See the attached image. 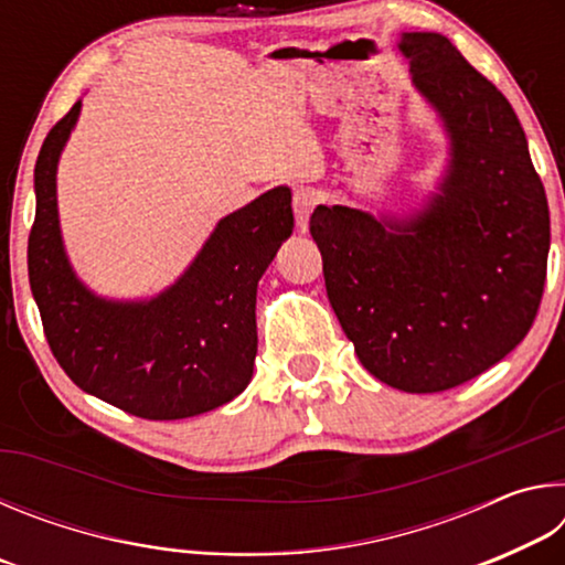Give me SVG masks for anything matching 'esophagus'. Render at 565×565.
<instances>
[{
  "label": "esophagus",
  "mask_w": 565,
  "mask_h": 565,
  "mask_svg": "<svg viewBox=\"0 0 565 565\" xmlns=\"http://www.w3.org/2000/svg\"><path fill=\"white\" fill-rule=\"evenodd\" d=\"M317 204H319L317 191H311V189L294 191V214H296V224H299V228H306V224H309V216L313 209H317Z\"/></svg>",
  "instance_id": "34e87169"
}]
</instances>
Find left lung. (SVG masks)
Segmentation results:
<instances>
[{
	"instance_id": "1",
	"label": "left lung",
	"mask_w": 565,
	"mask_h": 565,
	"mask_svg": "<svg viewBox=\"0 0 565 565\" xmlns=\"http://www.w3.org/2000/svg\"><path fill=\"white\" fill-rule=\"evenodd\" d=\"M451 159L414 216L319 204L311 236L333 313L371 376L408 394L461 386L533 327L546 284V191L509 99L436 32L398 42Z\"/></svg>"
}]
</instances>
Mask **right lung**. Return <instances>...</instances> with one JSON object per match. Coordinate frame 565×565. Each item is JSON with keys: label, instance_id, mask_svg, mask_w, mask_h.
I'll use <instances>...</instances> for the list:
<instances>
[{"label": "right lung", "instance_id": "right-lung-1", "mask_svg": "<svg viewBox=\"0 0 565 565\" xmlns=\"http://www.w3.org/2000/svg\"><path fill=\"white\" fill-rule=\"evenodd\" d=\"M82 102L46 134L34 167L30 284L44 337L87 394L149 420L206 414L248 386L256 359V284L291 236V189L276 186L224 216L179 279L147 301L89 291L66 259L56 164Z\"/></svg>", "mask_w": 565, "mask_h": 565}]
</instances>
